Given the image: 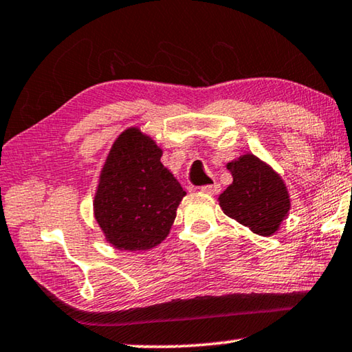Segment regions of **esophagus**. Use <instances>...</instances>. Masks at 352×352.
I'll use <instances>...</instances> for the list:
<instances>
[{
	"instance_id": "obj_1",
	"label": "esophagus",
	"mask_w": 352,
	"mask_h": 352,
	"mask_svg": "<svg viewBox=\"0 0 352 352\" xmlns=\"http://www.w3.org/2000/svg\"><path fill=\"white\" fill-rule=\"evenodd\" d=\"M199 190L206 195H217L221 190V187H220V184L215 182V184H212V186H203Z\"/></svg>"
}]
</instances>
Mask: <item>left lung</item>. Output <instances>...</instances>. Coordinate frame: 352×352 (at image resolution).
Returning <instances> with one entry per match:
<instances>
[{
	"label": "left lung",
	"mask_w": 352,
	"mask_h": 352,
	"mask_svg": "<svg viewBox=\"0 0 352 352\" xmlns=\"http://www.w3.org/2000/svg\"><path fill=\"white\" fill-rule=\"evenodd\" d=\"M226 168L232 175V184L218 197L221 210L254 234L272 237L292 207L284 179L251 153L228 162Z\"/></svg>",
	"instance_id": "8db88e82"
}]
</instances>
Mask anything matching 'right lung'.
I'll use <instances>...</instances> for the list:
<instances>
[{
    "mask_svg": "<svg viewBox=\"0 0 352 352\" xmlns=\"http://www.w3.org/2000/svg\"><path fill=\"white\" fill-rule=\"evenodd\" d=\"M162 148L132 126L115 138L94 198V215L106 241L120 251H145L168 237L181 184L160 162Z\"/></svg>",
    "mask_w": 352,
    "mask_h": 352,
    "instance_id": "right-lung-1",
    "label": "right lung"
}]
</instances>
